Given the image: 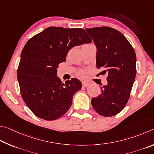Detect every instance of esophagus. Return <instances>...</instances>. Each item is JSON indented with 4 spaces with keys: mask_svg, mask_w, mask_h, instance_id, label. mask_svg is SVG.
<instances>
[{
    "mask_svg": "<svg viewBox=\"0 0 154 154\" xmlns=\"http://www.w3.org/2000/svg\"><path fill=\"white\" fill-rule=\"evenodd\" d=\"M89 83H88V82H82V87H88V86H89Z\"/></svg>",
    "mask_w": 154,
    "mask_h": 154,
    "instance_id": "esophagus-1",
    "label": "esophagus"
}]
</instances>
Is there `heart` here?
<instances>
[{
	"instance_id": "obj_1",
	"label": "heart",
	"mask_w": 154,
	"mask_h": 154,
	"mask_svg": "<svg viewBox=\"0 0 154 154\" xmlns=\"http://www.w3.org/2000/svg\"><path fill=\"white\" fill-rule=\"evenodd\" d=\"M85 45H83V46H85ZM76 74L80 78H84L85 75V72L83 71V70H79V72H77Z\"/></svg>"
}]
</instances>
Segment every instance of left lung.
<instances>
[{"mask_svg":"<svg viewBox=\"0 0 154 154\" xmlns=\"http://www.w3.org/2000/svg\"><path fill=\"white\" fill-rule=\"evenodd\" d=\"M97 47V68L107 72V84L101 88V94L91 100L99 115L110 117L123 109L130 97L135 79L136 54L126 37L114 28L102 26L85 29Z\"/></svg>","mask_w":154,"mask_h":154,"instance_id":"left-lung-1","label":"left lung"}]
</instances>
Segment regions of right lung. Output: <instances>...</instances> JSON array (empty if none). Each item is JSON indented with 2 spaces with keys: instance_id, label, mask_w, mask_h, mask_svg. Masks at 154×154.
Segmentation results:
<instances>
[{
  "instance_id": "obj_1",
  "label": "right lung",
  "mask_w": 154,
  "mask_h": 154,
  "mask_svg": "<svg viewBox=\"0 0 154 154\" xmlns=\"http://www.w3.org/2000/svg\"><path fill=\"white\" fill-rule=\"evenodd\" d=\"M92 41L82 28L49 27L32 37L24 46L17 68L21 97L37 117L55 120L68 111L73 95L82 87L72 79L64 83L57 76L59 64L69 49Z\"/></svg>"
}]
</instances>
